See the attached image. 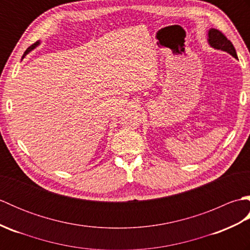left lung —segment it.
<instances>
[{
    "label": "left lung",
    "instance_id": "1",
    "mask_svg": "<svg viewBox=\"0 0 250 250\" xmlns=\"http://www.w3.org/2000/svg\"><path fill=\"white\" fill-rule=\"evenodd\" d=\"M208 42L211 47L229 52L230 55L237 59L234 46H233V44L227 39V36L221 31L217 29H210L208 32Z\"/></svg>",
    "mask_w": 250,
    "mask_h": 250
}]
</instances>
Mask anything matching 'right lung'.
I'll list each match as a JSON object with an SVG mask.
<instances>
[{"label":"right lung","instance_id":"1","mask_svg":"<svg viewBox=\"0 0 250 250\" xmlns=\"http://www.w3.org/2000/svg\"><path fill=\"white\" fill-rule=\"evenodd\" d=\"M37 45H39V42H36V43H34V44H33V45H31V46H30V47H29V48H28V49H26V50H25V51H24V54H23V56H22V58H23V57H24V56H25V55H26V54H28V52H29V51H31V50H32V49H33V48H35V47H36V46H37Z\"/></svg>","mask_w":250,"mask_h":250}]
</instances>
